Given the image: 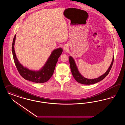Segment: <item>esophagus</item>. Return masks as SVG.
<instances>
[{
  "mask_svg": "<svg viewBox=\"0 0 125 125\" xmlns=\"http://www.w3.org/2000/svg\"><path fill=\"white\" fill-rule=\"evenodd\" d=\"M68 47H67V46L66 45H65L64 46H63V50H64V51H67V50H68Z\"/></svg>",
  "mask_w": 125,
  "mask_h": 125,
  "instance_id": "obj_1",
  "label": "esophagus"
}]
</instances>
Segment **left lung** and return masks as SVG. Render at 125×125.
<instances>
[{
    "label": "left lung",
    "mask_w": 125,
    "mask_h": 125,
    "mask_svg": "<svg viewBox=\"0 0 125 125\" xmlns=\"http://www.w3.org/2000/svg\"><path fill=\"white\" fill-rule=\"evenodd\" d=\"M69 60L70 62V68L72 72V73L73 75L74 78L75 80H76L79 83L84 84V85H91V84H94L98 82H100L101 80H103L105 77L108 74L110 70L112 67L113 64L114 60V55L113 56V60L112 61L111 64L110 65L108 69L106 71L105 73H104L103 75H101L99 77L96 78V79H88L87 78H85L84 76L80 74L79 72L78 68L76 65L75 61L73 58L71 56H69Z\"/></svg>",
    "instance_id": "8db88e82"
}]
</instances>
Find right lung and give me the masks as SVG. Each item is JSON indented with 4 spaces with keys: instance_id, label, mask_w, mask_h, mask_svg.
Wrapping results in <instances>:
<instances>
[{
    "instance_id": "1",
    "label": "right lung",
    "mask_w": 125,
    "mask_h": 125,
    "mask_svg": "<svg viewBox=\"0 0 125 125\" xmlns=\"http://www.w3.org/2000/svg\"><path fill=\"white\" fill-rule=\"evenodd\" d=\"M16 37V35H15L12 42V52L16 66L20 75L26 80L34 83H42L47 81L53 73L56 65L59 58L62 53L63 49L61 48H59L53 50L44 65L40 70L39 71L29 70L20 64L17 58L14 50Z\"/></svg>"
}]
</instances>
